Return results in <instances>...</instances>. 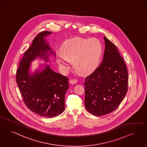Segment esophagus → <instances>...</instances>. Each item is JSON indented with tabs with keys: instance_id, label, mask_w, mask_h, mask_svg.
<instances>
[{
	"instance_id": "1",
	"label": "esophagus",
	"mask_w": 147,
	"mask_h": 147,
	"mask_svg": "<svg viewBox=\"0 0 147 147\" xmlns=\"http://www.w3.org/2000/svg\"><path fill=\"white\" fill-rule=\"evenodd\" d=\"M77 82H78L77 80L75 79H71L69 82H70V83L71 84H76Z\"/></svg>"
}]
</instances>
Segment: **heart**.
Returning a JSON list of instances; mask_svg holds the SVG:
<instances>
[{
  "instance_id": "obj_1",
  "label": "heart",
  "mask_w": 147,
  "mask_h": 147,
  "mask_svg": "<svg viewBox=\"0 0 147 147\" xmlns=\"http://www.w3.org/2000/svg\"><path fill=\"white\" fill-rule=\"evenodd\" d=\"M102 53L100 41L95 38H75L65 41L61 48V55L56 56V61L63 71L68 68V61H72L76 71L88 74L97 68Z\"/></svg>"
}]
</instances>
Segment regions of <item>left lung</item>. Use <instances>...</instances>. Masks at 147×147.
<instances>
[{
	"instance_id": "obj_1",
	"label": "left lung",
	"mask_w": 147,
	"mask_h": 147,
	"mask_svg": "<svg viewBox=\"0 0 147 147\" xmlns=\"http://www.w3.org/2000/svg\"><path fill=\"white\" fill-rule=\"evenodd\" d=\"M105 50L100 65L84 82L85 106L96 116L115 111L127 92L128 72L117 47L104 36Z\"/></svg>"
}]
</instances>
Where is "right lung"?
Here are the masks:
<instances>
[{
  "label": "right lung",
  "mask_w": 147,
  "mask_h": 147,
  "mask_svg": "<svg viewBox=\"0 0 147 147\" xmlns=\"http://www.w3.org/2000/svg\"><path fill=\"white\" fill-rule=\"evenodd\" d=\"M51 33L44 31L35 36L20 61L16 76L26 106L37 115L46 117H56L64 112L65 94L69 88L68 79L53 71L48 65L41 71L39 69L29 73L30 63L37 57L47 62V52L55 55L44 38Z\"/></svg>",
  "instance_id": "obj_1"
}]
</instances>
